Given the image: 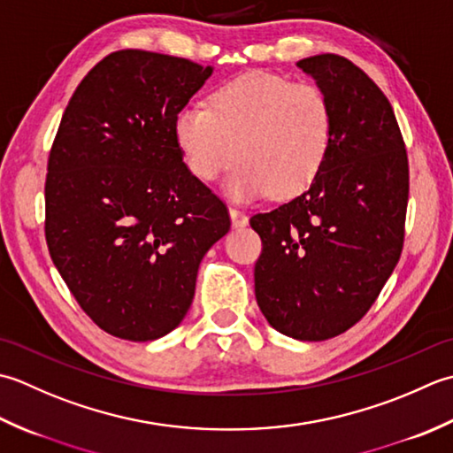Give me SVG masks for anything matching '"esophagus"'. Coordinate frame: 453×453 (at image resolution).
<instances>
[{
  "label": "esophagus",
  "instance_id": "1",
  "mask_svg": "<svg viewBox=\"0 0 453 453\" xmlns=\"http://www.w3.org/2000/svg\"><path fill=\"white\" fill-rule=\"evenodd\" d=\"M228 215H230V220H233V226L234 228H242V226L248 225V217L242 213V211L230 207L228 209Z\"/></svg>",
  "mask_w": 453,
  "mask_h": 453
}]
</instances>
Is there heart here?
Returning a JSON list of instances; mask_svg holds the SVG:
<instances>
[{
    "label": "heart",
    "instance_id": "heart-1",
    "mask_svg": "<svg viewBox=\"0 0 453 453\" xmlns=\"http://www.w3.org/2000/svg\"><path fill=\"white\" fill-rule=\"evenodd\" d=\"M175 142L196 178L213 181L244 162L225 183L236 201L299 196L325 168L332 146V107L325 91L250 72L226 81L209 107L188 105L173 121Z\"/></svg>",
    "mask_w": 453,
    "mask_h": 453
}]
</instances>
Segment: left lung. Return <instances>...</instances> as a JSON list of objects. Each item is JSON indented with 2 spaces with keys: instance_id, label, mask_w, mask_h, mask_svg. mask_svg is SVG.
Wrapping results in <instances>:
<instances>
[{
  "instance_id": "obj_1",
  "label": "left lung",
  "mask_w": 453,
  "mask_h": 453,
  "mask_svg": "<svg viewBox=\"0 0 453 453\" xmlns=\"http://www.w3.org/2000/svg\"><path fill=\"white\" fill-rule=\"evenodd\" d=\"M332 107V146L311 188L257 213V307L281 334L320 342L342 334L381 293L401 257L409 160L393 107L338 54L297 62Z\"/></svg>"
}]
</instances>
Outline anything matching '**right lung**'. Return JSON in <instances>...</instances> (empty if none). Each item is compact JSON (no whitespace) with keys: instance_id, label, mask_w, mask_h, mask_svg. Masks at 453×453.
<instances>
[{"instance_id":"right-lung-1","label":"right lung","mask_w":453,"mask_h":453,"mask_svg":"<svg viewBox=\"0 0 453 453\" xmlns=\"http://www.w3.org/2000/svg\"><path fill=\"white\" fill-rule=\"evenodd\" d=\"M213 68L149 50L109 54L81 80L49 156L44 234L96 325L149 342L180 325L225 203L183 164L173 121Z\"/></svg>"}]
</instances>
